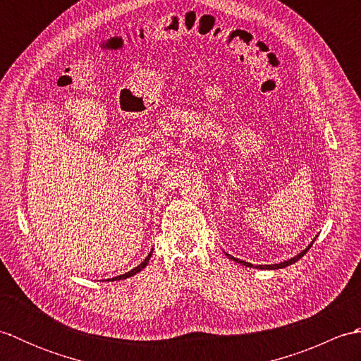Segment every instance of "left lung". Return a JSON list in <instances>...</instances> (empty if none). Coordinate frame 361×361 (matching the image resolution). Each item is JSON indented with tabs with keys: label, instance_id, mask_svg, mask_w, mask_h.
I'll list each match as a JSON object with an SVG mask.
<instances>
[{
	"label": "left lung",
	"instance_id": "8db88e82",
	"mask_svg": "<svg viewBox=\"0 0 361 361\" xmlns=\"http://www.w3.org/2000/svg\"><path fill=\"white\" fill-rule=\"evenodd\" d=\"M313 242L315 240H312V243L309 245L307 248L305 250H302L301 252H299L298 256H295V257H291V259H288V260H283V262H279V264H271V265H257L256 268H260V270H278V268H286V267H288V265H291V264H295L296 260H299L301 259L305 252H307L309 250H310V247L313 245ZM229 259L231 260H235V262H239V264H242V265H245V267H252L251 264H248V262H245V260H240V259H235V257H233V256H229V255H226Z\"/></svg>",
	"mask_w": 361,
	"mask_h": 361
}]
</instances>
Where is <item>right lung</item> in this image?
Here are the masks:
<instances>
[{"label":"right lung","instance_id":"1","mask_svg":"<svg viewBox=\"0 0 361 361\" xmlns=\"http://www.w3.org/2000/svg\"><path fill=\"white\" fill-rule=\"evenodd\" d=\"M150 256H152V251L149 252V256L145 257L142 262L137 265V267H135L133 270H130V271H127V273H124V274H119V276H114V278H111V279H109V281H121V279H127V278H130V276H133V274H136V273H140L142 268L149 264V260H150Z\"/></svg>","mask_w":361,"mask_h":361}]
</instances>
